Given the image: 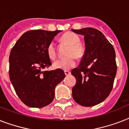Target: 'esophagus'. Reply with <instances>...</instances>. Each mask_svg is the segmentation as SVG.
<instances>
[{"mask_svg":"<svg viewBox=\"0 0 129 129\" xmlns=\"http://www.w3.org/2000/svg\"><path fill=\"white\" fill-rule=\"evenodd\" d=\"M64 73H65V74H66V75H69L71 74V72H70V71H68V70H66V71H64Z\"/></svg>","mask_w":129,"mask_h":129,"instance_id":"34e87169","label":"esophagus"}]
</instances>
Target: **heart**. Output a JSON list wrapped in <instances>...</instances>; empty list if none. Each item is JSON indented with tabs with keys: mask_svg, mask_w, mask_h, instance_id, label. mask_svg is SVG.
I'll return each mask as SVG.
<instances>
[{
	"mask_svg": "<svg viewBox=\"0 0 129 129\" xmlns=\"http://www.w3.org/2000/svg\"><path fill=\"white\" fill-rule=\"evenodd\" d=\"M61 42L69 46L67 51V56L63 59H57L54 62V68L58 70H67L75 66L76 58H81L84 54L85 49L79 40L80 38L77 34L72 32H66L60 38ZM47 54L51 59H54L56 57V48L54 42L49 44L47 48Z\"/></svg>",
	"mask_w": 129,
	"mask_h": 129,
	"instance_id": "1",
	"label": "heart"
}]
</instances>
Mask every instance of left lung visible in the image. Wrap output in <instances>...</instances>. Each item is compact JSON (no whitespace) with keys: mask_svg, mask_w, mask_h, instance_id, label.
Returning a JSON list of instances; mask_svg holds the SVG:
<instances>
[{"mask_svg":"<svg viewBox=\"0 0 129 129\" xmlns=\"http://www.w3.org/2000/svg\"><path fill=\"white\" fill-rule=\"evenodd\" d=\"M84 36L85 50L80 64L72 71L76 78L73 98L84 107L103 102L109 95L117 73L113 46L99 30L93 28L73 30Z\"/></svg>","mask_w":129,"mask_h":129,"instance_id":"left-lung-1","label":"left lung"}]
</instances>
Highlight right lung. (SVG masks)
Returning <instances> with one entry per match:
<instances>
[{"label": "right lung", "mask_w": 129, "mask_h": 129, "mask_svg": "<svg viewBox=\"0 0 129 129\" xmlns=\"http://www.w3.org/2000/svg\"><path fill=\"white\" fill-rule=\"evenodd\" d=\"M61 30H30L18 40L9 57V76L21 101L41 108L54 100L55 87L66 77L62 70L43 71L52 65L47 48Z\"/></svg>", "instance_id": "1"}]
</instances>
